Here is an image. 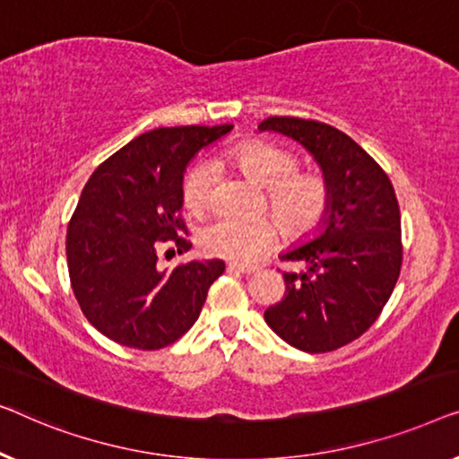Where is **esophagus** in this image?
Instances as JSON below:
<instances>
[{"label": "esophagus", "instance_id": "obj_1", "mask_svg": "<svg viewBox=\"0 0 459 459\" xmlns=\"http://www.w3.org/2000/svg\"><path fill=\"white\" fill-rule=\"evenodd\" d=\"M229 270H232V273H241V274H254V273H257V266H251V264L230 262Z\"/></svg>", "mask_w": 459, "mask_h": 459}]
</instances>
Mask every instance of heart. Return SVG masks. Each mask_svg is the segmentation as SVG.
<instances>
[{"instance_id": "1", "label": "heart", "mask_w": 459, "mask_h": 459, "mask_svg": "<svg viewBox=\"0 0 459 459\" xmlns=\"http://www.w3.org/2000/svg\"><path fill=\"white\" fill-rule=\"evenodd\" d=\"M227 160L266 189V205L281 224L270 216L255 221L216 218L197 235L204 254L249 262L266 254L279 241L281 227L291 238H307L325 227L333 205V189L325 172L297 170V153L262 139L235 145L227 152ZM212 183L214 172L208 164L193 166L185 174L180 195L189 214H204L210 208Z\"/></svg>"}]
</instances>
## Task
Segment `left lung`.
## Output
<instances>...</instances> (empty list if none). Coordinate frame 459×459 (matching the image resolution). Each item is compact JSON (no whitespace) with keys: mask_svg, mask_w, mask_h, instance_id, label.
Listing matches in <instances>:
<instances>
[{"mask_svg":"<svg viewBox=\"0 0 459 459\" xmlns=\"http://www.w3.org/2000/svg\"><path fill=\"white\" fill-rule=\"evenodd\" d=\"M257 131L299 141L333 189L325 232L282 254V260L306 262L307 270L282 274L285 295L264 318L297 350L334 351L377 322L395 289L403 262L395 189L372 156L325 122L270 116Z\"/></svg>","mask_w":459,"mask_h":459,"instance_id":"1","label":"left lung"}]
</instances>
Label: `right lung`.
<instances>
[{
    "label": "right lung",
    "mask_w": 459,
    "mask_h": 459,
    "mask_svg": "<svg viewBox=\"0 0 459 459\" xmlns=\"http://www.w3.org/2000/svg\"><path fill=\"white\" fill-rule=\"evenodd\" d=\"M222 126H170L139 134L98 166L68 222L70 285L85 318L114 343L153 351L183 337L202 314L222 260L158 266L160 245L189 251L183 172L227 134Z\"/></svg>",
    "instance_id": "obj_1"
}]
</instances>
